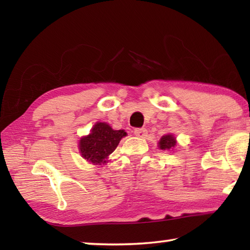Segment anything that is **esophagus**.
Wrapping results in <instances>:
<instances>
[{
  "label": "esophagus",
  "mask_w": 250,
  "mask_h": 250,
  "mask_svg": "<svg viewBox=\"0 0 250 250\" xmlns=\"http://www.w3.org/2000/svg\"><path fill=\"white\" fill-rule=\"evenodd\" d=\"M146 133H147V131L145 128H137V129H134V134L137 135V137H139V138H146Z\"/></svg>",
  "instance_id": "34e87169"
}]
</instances>
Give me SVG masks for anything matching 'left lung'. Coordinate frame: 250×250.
I'll return each instance as SVG.
<instances>
[{"instance_id": "left-lung-1", "label": "left lung", "mask_w": 250, "mask_h": 250, "mask_svg": "<svg viewBox=\"0 0 250 250\" xmlns=\"http://www.w3.org/2000/svg\"><path fill=\"white\" fill-rule=\"evenodd\" d=\"M176 146V139L173 134H166L160 139L159 147L161 150H172Z\"/></svg>"}]
</instances>
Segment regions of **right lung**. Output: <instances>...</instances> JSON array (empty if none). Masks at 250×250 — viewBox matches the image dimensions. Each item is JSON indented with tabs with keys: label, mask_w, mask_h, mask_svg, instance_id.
I'll return each mask as SVG.
<instances>
[{
	"label": "right lung",
	"mask_w": 250,
	"mask_h": 250,
	"mask_svg": "<svg viewBox=\"0 0 250 250\" xmlns=\"http://www.w3.org/2000/svg\"><path fill=\"white\" fill-rule=\"evenodd\" d=\"M125 135V130H113L105 122H97L92 126L91 132L80 139V154L94 166L107 163L108 156L116 150L120 140Z\"/></svg>",
	"instance_id": "obj_1"
}]
</instances>
